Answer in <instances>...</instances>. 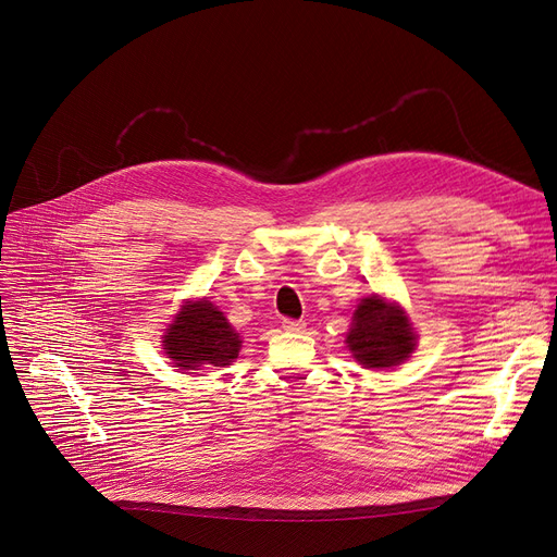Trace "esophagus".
Listing matches in <instances>:
<instances>
[{"label":"esophagus","mask_w":557,"mask_h":557,"mask_svg":"<svg viewBox=\"0 0 557 557\" xmlns=\"http://www.w3.org/2000/svg\"><path fill=\"white\" fill-rule=\"evenodd\" d=\"M283 329L285 331H293V333H301L306 329V322H301V320H283Z\"/></svg>","instance_id":"obj_1"}]
</instances>
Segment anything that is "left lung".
<instances>
[{
  "instance_id": "1",
  "label": "left lung",
  "mask_w": 557,
  "mask_h": 557,
  "mask_svg": "<svg viewBox=\"0 0 557 557\" xmlns=\"http://www.w3.org/2000/svg\"><path fill=\"white\" fill-rule=\"evenodd\" d=\"M347 347L367 369L396 367L414 351L417 335L399 304H389L381 295H369L354 312Z\"/></svg>"
}]
</instances>
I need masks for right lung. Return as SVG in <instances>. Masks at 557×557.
<instances>
[{"label": "right lung", "instance_id": "add662e5", "mask_svg": "<svg viewBox=\"0 0 557 557\" xmlns=\"http://www.w3.org/2000/svg\"><path fill=\"white\" fill-rule=\"evenodd\" d=\"M165 331L163 349L178 369L231 364L243 347L240 333H235L224 312L208 299L185 301Z\"/></svg>", "mask_w": 557, "mask_h": 557}]
</instances>
